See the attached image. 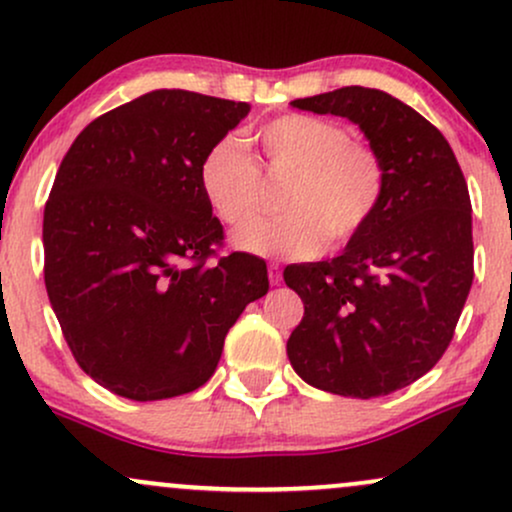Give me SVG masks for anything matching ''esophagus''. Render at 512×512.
<instances>
[{
	"mask_svg": "<svg viewBox=\"0 0 512 512\" xmlns=\"http://www.w3.org/2000/svg\"><path fill=\"white\" fill-rule=\"evenodd\" d=\"M269 284L272 286H279L281 284V267L279 264H269Z\"/></svg>",
	"mask_w": 512,
	"mask_h": 512,
	"instance_id": "esophagus-1",
	"label": "esophagus"
}]
</instances>
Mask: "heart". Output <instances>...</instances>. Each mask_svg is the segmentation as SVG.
I'll return each instance as SVG.
<instances>
[{"label": "heart", "mask_w": 512, "mask_h": 512, "mask_svg": "<svg viewBox=\"0 0 512 512\" xmlns=\"http://www.w3.org/2000/svg\"><path fill=\"white\" fill-rule=\"evenodd\" d=\"M264 166L289 173L281 197L284 216L255 219L262 209V173L236 137L211 144L199 163L204 202L231 228L238 250L260 257L308 260L325 250L327 240L346 243L373 223L387 195L383 158L368 144L327 117L289 113L264 122L255 132Z\"/></svg>", "instance_id": "obj_1"}]
</instances>
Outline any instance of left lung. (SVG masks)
Masks as SVG:
<instances>
[{"mask_svg": "<svg viewBox=\"0 0 512 512\" xmlns=\"http://www.w3.org/2000/svg\"><path fill=\"white\" fill-rule=\"evenodd\" d=\"M291 105L361 127L385 163L387 195L342 255L284 269L305 305L286 354L317 390L390 395L440 361L472 289L467 180L443 134L390 93L344 86Z\"/></svg>", "mask_w": 512, "mask_h": 512, "instance_id": "left-lung-1", "label": "left lung"}]
</instances>
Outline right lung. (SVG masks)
I'll return each instance as SVG.
<instances>
[{"instance_id":"1","label":"right lung","mask_w":512,"mask_h":512,"mask_svg":"<svg viewBox=\"0 0 512 512\" xmlns=\"http://www.w3.org/2000/svg\"><path fill=\"white\" fill-rule=\"evenodd\" d=\"M248 103L161 88L88 125L45 204V289L86 375L154 402L214 375L245 305L269 291L267 264L217 257L223 226L199 190L211 144Z\"/></svg>"}]
</instances>
